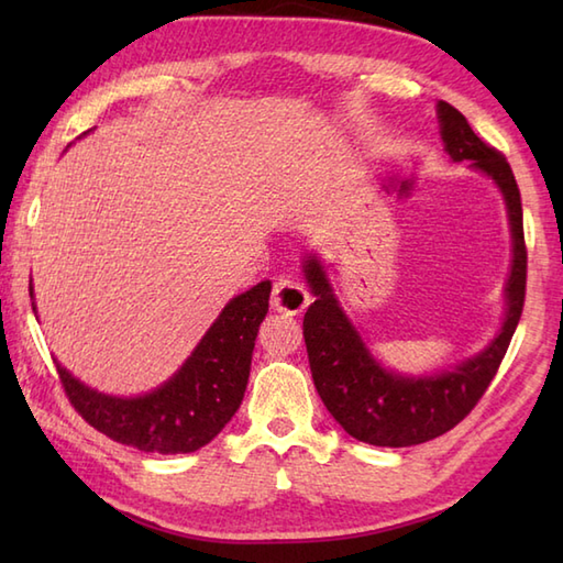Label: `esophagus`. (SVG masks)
Instances as JSON below:
<instances>
[{
  "instance_id": "1",
  "label": "esophagus",
  "mask_w": 563,
  "mask_h": 563,
  "mask_svg": "<svg viewBox=\"0 0 563 563\" xmlns=\"http://www.w3.org/2000/svg\"><path fill=\"white\" fill-rule=\"evenodd\" d=\"M307 305H309V292L297 280L283 275V278L273 283V292H271L273 309H278V312H285V314H302Z\"/></svg>"
}]
</instances>
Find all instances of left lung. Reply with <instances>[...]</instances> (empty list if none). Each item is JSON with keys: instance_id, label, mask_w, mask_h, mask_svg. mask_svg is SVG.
Segmentation results:
<instances>
[{"instance_id": "1", "label": "left lung", "mask_w": 563, "mask_h": 563, "mask_svg": "<svg viewBox=\"0 0 563 563\" xmlns=\"http://www.w3.org/2000/svg\"><path fill=\"white\" fill-rule=\"evenodd\" d=\"M440 137L452 162H470L492 178L506 200L512 258L506 280V314L492 343L454 367L428 375H404L382 365L361 331L343 312L317 254L302 258V273L317 300L309 305L302 333L309 367L321 401L345 433L377 448H411L457 426L492 385L522 314L528 251L516 176L500 152L476 137L454 106L438 101Z\"/></svg>"}]
</instances>
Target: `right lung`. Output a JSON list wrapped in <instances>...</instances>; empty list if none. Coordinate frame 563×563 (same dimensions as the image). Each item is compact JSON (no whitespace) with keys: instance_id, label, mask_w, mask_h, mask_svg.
Returning <instances> with one entry per match:
<instances>
[{"instance_id":"right-lung-1","label":"right lung","mask_w":563,"mask_h":563,"mask_svg":"<svg viewBox=\"0 0 563 563\" xmlns=\"http://www.w3.org/2000/svg\"><path fill=\"white\" fill-rule=\"evenodd\" d=\"M33 300V285H29ZM271 280L232 297L176 373L140 397H113L79 382L59 365V382L84 421L142 452H196L232 421L244 399ZM35 312V302H33Z\"/></svg>"}]
</instances>
